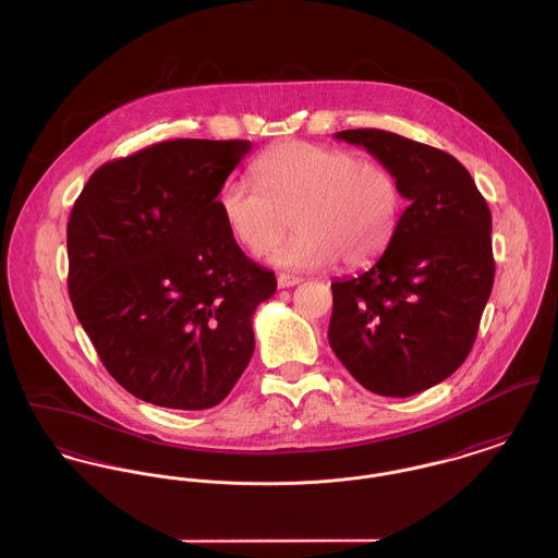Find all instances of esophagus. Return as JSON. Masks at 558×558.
<instances>
[{
    "instance_id": "obj_1",
    "label": "esophagus",
    "mask_w": 558,
    "mask_h": 558,
    "mask_svg": "<svg viewBox=\"0 0 558 558\" xmlns=\"http://www.w3.org/2000/svg\"><path fill=\"white\" fill-rule=\"evenodd\" d=\"M302 279L300 277H293V275H286V272H281L279 277H277V286L281 288V290H286V288H293V286H298Z\"/></svg>"
}]
</instances>
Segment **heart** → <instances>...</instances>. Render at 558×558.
<instances>
[{"label":"heart","instance_id":"heart-1","mask_svg":"<svg viewBox=\"0 0 558 558\" xmlns=\"http://www.w3.org/2000/svg\"><path fill=\"white\" fill-rule=\"evenodd\" d=\"M256 182L229 178L218 209L236 243L265 256L293 225L298 233L272 263L313 270L340 260L344 268L374 265L401 222L397 177L349 148L288 141L265 150L252 166Z\"/></svg>","mask_w":558,"mask_h":558}]
</instances>
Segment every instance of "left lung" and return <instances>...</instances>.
Returning a JSON list of instances; mask_svg holds the SVG:
<instances>
[{
	"mask_svg": "<svg viewBox=\"0 0 558 558\" xmlns=\"http://www.w3.org/2000/svg\"><path fill=\"white\" fill-rule=\"evenodd\" d=\"M410 202L369 270L331 283L327 340L352 378L381 397H411L469 356L494 288L492 211L449 153L386 130H344Z\"/></svg>",
	"mask_w": 558,
	"mask_h": 558,
	"instance_id": "obj_1",
	"label": "left lung"
}]
</instances>
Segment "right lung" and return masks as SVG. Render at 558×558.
<instances>
[{
    "mask_svg": "<svg viewBox=\"0 0 558 558\" xmlns=\"http://www.w3.org/2000/svg\"><path fill=\"white\" fill-rule=\"evenodd\" d=\"M250 141H163L100 166L66 225L69 295L102 365L134 397L207 410L254 352L277 290L218 209Z\"/></svg>",
    "mask_w": 558,
    "mask_h": 558,
    "instance_id": "obj_1",
    "label": "right lung"
}]
</instances>
